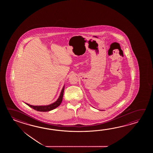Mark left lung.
<instances>
[{"label":"left lung","instance_id":"left-lung-1","mask_svg":"<svg viewBox=\"0 0 153 153\" xmlns=\"http://www.w3.org/2000/svg\"><path fill=\"white\" fill-rule=\"evenodd\" d=\"M102 111H103V110H102Z\"/></svg>","mask_w":153,"mask_h":153}]
</instances>
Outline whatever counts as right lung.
Masks as SVG:
<instances>
[{
	"mask_svg": "<svg viewBox=\"0 0 153 153\" xmlns=\"http://www.w3.org/2000/svg\"><path fill=\"white\" fill-rule=\"evenodd\" d=\"M65 85H64L62 88L61 94H59V98L57 99V100L52 104L47 105H30V104L26 103H25L27 105H28L30 107L35 109L36 111H52L53 109L58 107L61 103L62 99H63V92L65 90Z\"/></svg>",
	"mask_w": 153,
	"mask_h": 153,
	"instance_id": "1",
	"label": "right lung"
}]
</instances>
